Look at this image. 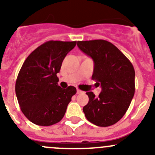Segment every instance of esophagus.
<instances>
[{"label":"esophagus","mask_w":155,"mask_h":155,"mask_svg":"<svg viewBox=\"0 0 155 155\" xmlns=\"http://www.w3.org/2000/svg\"><path fill=\"white\" fill-rule=\"evenodd\" d=\"M76 93H77L78 94H82V93H84V92L82 91L79 90V89H78V88H77V90H76Z\"/></svg>","instance_id":"obj_1"}]
</instances>
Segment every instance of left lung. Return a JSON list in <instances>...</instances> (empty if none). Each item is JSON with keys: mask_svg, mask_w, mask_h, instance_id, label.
Instances as JSON below:
<instances>
[{"mask_svg": "<svg viewBox=\"0 0 155 155\" xmlns=\"http://www.w3.org/2000/svg\"><path fill=\"white\" fill-rule=\"evenodd\" d=\"M81 51L94 63L92 79L102 91L96 97L87 92L89 101L83 107L85 117L99 127L118 122L126 113L135 92V70L127 58L107 40L78 41Z\"/></svg>", "mask_w": 155, "mask_h": 155, "instance_id": "obj_1", "label": "left lung"}]
</instances>
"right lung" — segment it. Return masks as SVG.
I'll use <instances>...</instances> for the list:
<instances>
[{"label": "right lung", "instance_id": "obj_1", "mask_svg": "<svg viewBox=\"0 0 155 155\" xmlns=\"http://www.w3.org/2000/svg\"><path fill=\"white\" fill-rule=\"evenodd\" d=\"M76 41L50 40L29 54L15 82V94L26 118L40 126H50L64 116L76 87L61 88L57 73Z\"/></svg>", "mask_w": 155, "mask_h": 155}]
</instances>
